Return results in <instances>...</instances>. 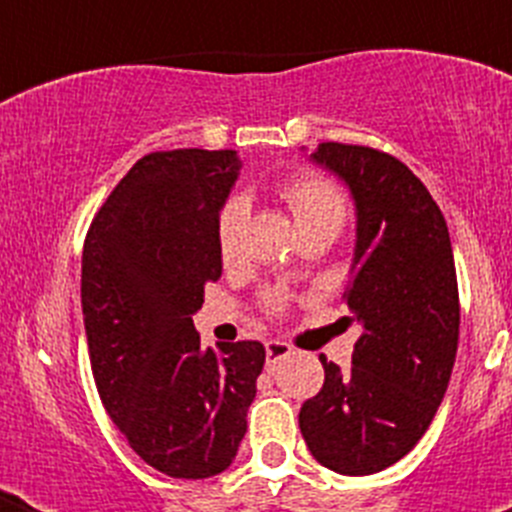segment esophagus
Wrapping results in <instances>:
<instances>
[{
	"label": "esophagus",
	"mask_w": 512,
	"mask_h": 512,
	"mask_svg": "<svg viewBox=\"0 0 512 512\" xmlns=\"http://www.w3.org/2000/svg\"><path fill=\"white\" fill-rule=\"evenodd\" d=\"M289 353H292V348H289L287 342H281V340L265 342V361H268V366L279 364L281 358H287Z\"/></svg>",
	"instance_id": "34e87169"
}]
</instances>
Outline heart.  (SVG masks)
<instances>
[{
	"mask_svg": "<svg viewBox=\"0 0 512 512\" xmlns=\"http://www.w3.org/2000/svg\"><path fill=\"white\" fill-rule=\"evenodd\" d=\"M279 196L295 217L297 231H313V228H332L340 231L345 223V199L337 191V185L316 172H300L279 185ZM244 223H247V204L244 199H228L217 215L215 244L220 263L233 265L241 257L244 244ZM273 311H281V300L271 303Z\"/></svg>",
	"mask_w": 512,
	"mask_h": 512,
	"instance_id": "1",
	"label": "heart"
}]
</instances>
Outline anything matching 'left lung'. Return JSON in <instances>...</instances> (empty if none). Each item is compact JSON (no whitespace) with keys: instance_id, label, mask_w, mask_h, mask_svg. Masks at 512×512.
I'll return each instance as SVG.
<instances>
[{"instance_id":"obj_1","label":"left lung","mask_w":512,"mask_h":512,"mask_svg":"<svg viewBox=\"0 0 512 512\" xmlns=\"http://www.w3.org/2000/svg\"><path fill=\"white\" fill-rule=\"evenodd\" d=\"M311 159L356 204L345 303L361 324L353 366L324 364V388L300 409L311 454L340 476H372L409 454L444 401L460 340L452 241L422 180L369 146L321 143Z\"/></svg>"}]
</instances>
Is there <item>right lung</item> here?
<instances>
[{"mask_svg":"<svg viewBox=\"0 0 512 512\" xmlns=\"http://www.w3.org/2000/svg\"><path fill=\"white\" fill-rule=\"evenodd\" d=\"M236 151L143 156L92 220L82 313L92 377L132 452L164 476L209 478L233 462L257 393V340L201 345L193 313L220 279L215 225Z\"/></svg>","mask_w":512,"mask_h":512,"instance_id":"right-lung-1","label":"right lung"}]
</instances>
